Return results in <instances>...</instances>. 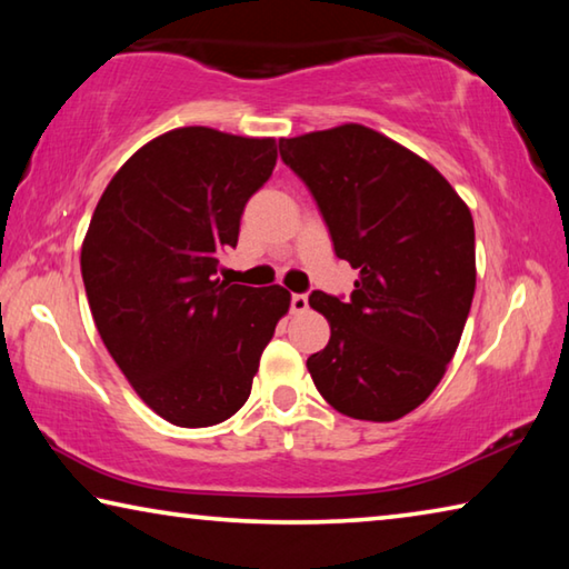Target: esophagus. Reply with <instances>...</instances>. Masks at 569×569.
Listing matches in <instances>:
<instances>
[{
  "label": "esophagus",
  "mask_w": 569,
  "mask_h": 569,
  "mask_svg": "<svg viewBox=\"0 0 569 569\" xmlns=\"http://www.w3.org/2000/svg\"><path fill=\"white\" fill-rule=\"evenodd\" d=\"M308 308V296L306 293H293L291 296V311L293 313H303Z\"/></svg>",
  "instance_id": "34e87169"
}]
</instances>
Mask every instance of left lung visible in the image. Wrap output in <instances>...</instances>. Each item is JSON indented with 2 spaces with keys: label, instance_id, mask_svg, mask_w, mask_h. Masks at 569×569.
<instances>
[{
  "label": "left lung",
  "instance_id": "8db88e82",
  "mask_svg": "<svg viewBox=\"0 0 569 569\" xmlns=\"http://www.w3.org/2000/svg\"><path fill=\"white\" fill-rule=\"evenodd\" d=\"M333 253L359 268L349 301L308 296L331 323L308 371L336 411L393 421L437 389L475 298V220L427 160L363 124L278 140Z\"/></svg>",
  "mask_w": 569,
  "mask_h": 569
}]
</instances>
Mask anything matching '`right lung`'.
Segmentation results:
<instances>
[{
  "label": "right lung",
  "instance_id": "add662e5",
  "mask_svg": "<svg viewBox=\"0 0 569 569\" xmlns=\"http://www.w3.org/2000/svg\"><path fill=\"white\" fill-rule=\"evenodd\" d=\"M276 158L273 138L170 130L124 162L92 213L80 266L94 326L138 397L178 427L243 407L291 306L281 286L218 278Z\"/></svg>",
  "mask_w": 569,
  "mask_h": 569
}]
</instances>
